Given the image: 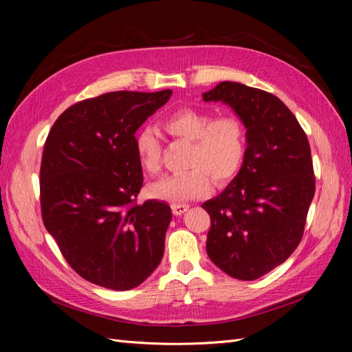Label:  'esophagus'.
I'll return each mask as SVG.
<instances>
[{
    "label": "esophagus",
    "instance_id": "34e87169",
    "mask_svg": "<svg viewBox=\"0 0 352 352\" xmlns=\"http://www.w3.org/2000/svg\"><path fill=\"white\" fill-rule=\"evenodd\" d=\"M188 208H189V206H186V204H172V211L175 216H182L185 211H188Z\"/></svg>",
    "mask_w": 352,
    "mask_h": 352
}]
</instances>
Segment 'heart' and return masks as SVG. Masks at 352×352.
I'll list each match as a JSON object with an SVG mask.
<instances>
[{
	"mask_svg": "<svg viewBox=\"0 0 352 352\" xmlns=\"http://www.w3.org/2000/svg\"><path fill=\"white\" fill-rule=\"evenodd\" d=\"M164 129L180 140L190 141L189 170L167 175L148 188V195L180 202L206 197L211 190V179L219 186L238 176L247 155V133L242 122L233 116L212 117L211 113L184 107L170 114ZM135 153L148 173L162 168V145L151 127H141L135 135Z\"/></svg>",
	"mask_w": 352,
	"mask_h": 352,
	"instance_id": "b5f03b06",
	"label": "heart"
}]
</instances>
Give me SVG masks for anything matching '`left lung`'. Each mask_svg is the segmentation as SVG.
Instances as JSON below:
<instances>
[{
  "label": "left lung",
  "instance_id": "8db88e82",
  "mask_svg": "<svg viewBox=\"0 0 352 352\" xmlns=\"http://www.w3.org/2000/svg\"><path fill=\"white\" fill-rule=\"evenodd\" d=\"M202 98L230 105L248 142L238 176L202 204L211 219L207 254L232 278L258 279L302 239L316 190L310 144L292 111L270 92L220 82Z\"/></svg>",
  "mask_w": 352,
  "mask_h": 352
}]
</instances>
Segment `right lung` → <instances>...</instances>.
<instances>
[{"mask_svg":"<svg viewBox=\"0 0 352 352\" xmlns=\"http://www.w3.org/2000/svg\"><path fill=\"white\" fill-rule=\"evenodd\" d=\"M172 91H116L73 104L47 136L39 172L42 221L70 267L102 287L127 291L160 264L172 210L138 204L142 166L135 132Z\"/></svg>","mask_w":352,"mask_h":352,"instance_id":"add662e5","label":"right lung"}]
</instances>
